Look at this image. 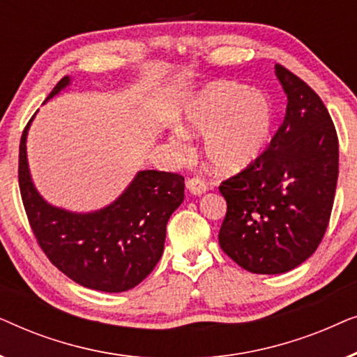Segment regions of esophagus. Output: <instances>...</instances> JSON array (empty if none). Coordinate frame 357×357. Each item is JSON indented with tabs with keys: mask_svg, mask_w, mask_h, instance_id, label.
Wrapping results in <instances>:
<instances>
[{
	"mask_svg": "<svg viewBox=\"0 0 357 357\" xmlns=\"http://www.w3.org/2000/svg\"><path fill=\"white\" fill-rule=\"evenodd\" d=\"M187 190L192 195H203L208 192V183L204 182V180L198 178V177H193V178H188L187 180Z\"/></svg>",
	"mask_w": 357,
	"mask_h": 357,
	"instance_id": "1",
	"label": "esophagus"
}]
</instances>
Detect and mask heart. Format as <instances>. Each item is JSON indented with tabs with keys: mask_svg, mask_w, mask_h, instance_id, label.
<instances>
[{
	"mask_svg": "<svg viewBox=\"0 0 357 357\" xmlns=\"http://www.w3.org/2000/svg\"><path fill=\"white\" fill-rule=\"evenodd\" d=\"M273 105L265 94L236 82H211L185 110L183 128L204 136L203 154L218 174H237L265 151L273 130ZM178 141L187 136L177 133Z\"/></svg>",
	"mask_w": 357,
	"mask_h": 357,
	"instance_id": "1",
	"label": "heart"
}]
</instances>
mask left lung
Returning a JSON list of instances; mask_svg holds the SVG:
<instances>
[{
  "label": "left lung",
  "mask_w": 357,
  "mask_h": 357,
  "mask_svg": "<svg viewBox=\"0 0 357 357\" xmlns=\"http://www.w3.org/2000/svg\"><path fill=\"white\" fill-rule=\"evenodd\" d=\"M275 73L284 120L265 153L219 187L227 203L219 245L257 275L294 270L317 250L338 180V136L324 102L289 70Z\"/></svg>",
  "instance_id": "1"
}]
</instances>
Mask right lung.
Returning <instances> with one entry per match:
<instances>
[{
  "label": "right lung",
  "mask_w": 357,
  "mask_h": 357,
  "mask_svg": "<svg viewBox=\"0 0 357 357\" xmlns=\"http://www.w3.org/2000/svg\"><path fill=\"white\" fill-rule=\"evenodd\" d=\"M71 84L65 76L52 99ZM29 121L19 144V188L38 245L58 270L77 284L102 292H123L138 286L164 252L169 218L183 202L178 174L139 170L109 206L73 213L43 199L27 162Z\"/></svg>",
  "instance_id": "right-lung-1"
}]
</instances>
